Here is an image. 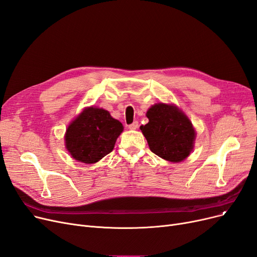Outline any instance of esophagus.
Returning <instances> with one entry per match:
<instances>
[{
	"label": "esophagus",
	"instance_id": "34e87169",
	"mask_svg": "<svg viewBox=\"0 0 257 257\" xmlns=\"http://www.w3.org/2000/svg\"><path fill=\"white\" fill-rule=\"evenodd\" d=\"M128 127H129L130 130H137L138 127H139V122L138 121H133L132 124H130Z\"/></svg>",
	"mask_w": 257,
	"mask_h": 257
}]
</instances>
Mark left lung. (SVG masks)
Instances as JSON below:
<instances>
[{"label":"left lung","mask_w":257,"mask_h":257,"mask_svg":"<svg viewBox=\"0 0 257 257\" xmlns=\"http://www.w3.org/2000/svg\"><path fill=\"white\" fill-rule=\"evenodd\" d=\"M146 116L148 124L140 128L154 154L171 163H180L190 155L195 130L181 109L172 104L158 103L148 109Z\"/></svg>","instance_id":"1"}]
</instances>
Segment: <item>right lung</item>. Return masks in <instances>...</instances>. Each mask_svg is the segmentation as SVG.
I'll list each match as a JSON object with an SVG mask.
<instances>
[{
    "mask_svg": "<svg viewBox=\"0 0 257 257\" xmlns=\"http://www.w3.org/2000/svg\"><path fill=\"white\" fill-rule=\"evenodd\" d=\"M122 130L107 110L87 107L67 127L65 146L77 162L94 164L113 150Z\"/></svg>",
    "mask_w": 257,
    "mask_h": 257,
    "instance_id": "obj_1",
    "label": "right lung"
}]
</instances>
